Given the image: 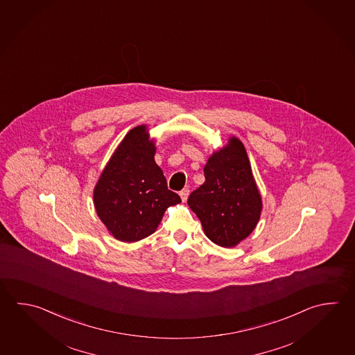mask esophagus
Masks as SVG:
<instances>
[{"label": "esophagus", "instance_id": "1", "mask_svg": "<svg viewBox=\"0 0 355 355\" xmlns=\"http://www.w3.org/2000/svg\"><path fill=\"white\" fill-rule=\"evenodd\" d=\"M188 194H189V189H188V188H183L181 192H180V196H181L182 201H187Z\"/></svg>", "mask_w": 355, "mask_h": 355}]
</instances>
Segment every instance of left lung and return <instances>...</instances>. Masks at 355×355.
Here are the masks:
<instances>
[{
    "instance_id": "8db88e82",
    "label": "left lung",
    "mask_w": 355,
    "mask_h": 355,
    "mask_svg": "<svg viewBox=\"0 0 355 355\" xmlns=\"http://www.w3.org/2000/svg\"><path fill=\"white\" fill-rule=\"evenodd\" d=\"M203 172L206 181L189 194L188 206L211 241L222 248L236 246L254 231L262 208L243 144L231 138L209 157Z\"/></svg>"
}]
</instances>
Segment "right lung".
Segmentation results:
<instances>
[{
    "mask_svg": "<svg viewBox=\"0 0 355 355\" xmlns=\"http://www.w3.org/2000/svg\"><path fill=\"white\" fill-rule=\"evenodd\" d=\"M153 141L146 127L125 135L103 171L94 189L96 214L115 239L139 241L153 234L169 206L181 197L167 187V180L154 162Z\"/></svg>",
    "mask_w": 355,
    "mask_h": 355,
    "instance_id": "add662e5",
    "label": "right lung"
}]
</instances>
